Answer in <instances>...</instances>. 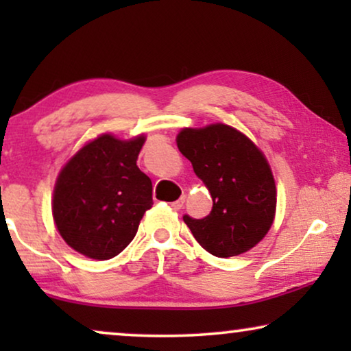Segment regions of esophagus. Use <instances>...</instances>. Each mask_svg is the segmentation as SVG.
<instances>
[{"label": "esophagus", "mask_w": 351, "mask_h": 351, "mask_svg": "<svg viewBox=\"0 0 351 351\" xmlns=\"http://www.w3.org/2000/svg\"><path fill=\"white\" fill-rule=\"evenodd\" d=\"M184 203H185V196H180V198L177 201H172L171 208L174 210H180L182 208H184Z\"/></svg>", "instance_id": "obj_1"}]
</instances>
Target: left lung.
Instances as JSON below:
<instances>
[{
    "mask_svg": "<svg viewBox=\"0 0 351 351\" xmlns=\"http://www.w3.org/2000/svg\"><path fill=\"white\" fill-rule=\"evenodd\" d=\"M177 147L213 196L209 215H184L196 241L215 257L239 256L256 246L276 209L275 180L262 152L227 124L184 129Z\"/></svg>",
    "mask_w": 351,
    "mask_h": 351,
    "instance_id": "obj_1",
    "label": "left lung"
}]
</instances>
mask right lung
Returning a JSON list of instances; mask_svg holds the SVG:
<instances>
[{"label": "right lung", "mask_w": 351, "mask_h": 351, "mask_svg": "<svg viewBox=\"0 0 351 351\" xmlns=\"http://www.w3.org/2000/svg\"><path fill=\"white\" fill-rule=\"evenodd\" d=\"M145 142L104 134L66 162L57 179L52 214L65 243L86 257L107 261L136 237L152 208V180L137 167Z\"/></svg>", "instance_id": "obj_1"}]
</instances>
